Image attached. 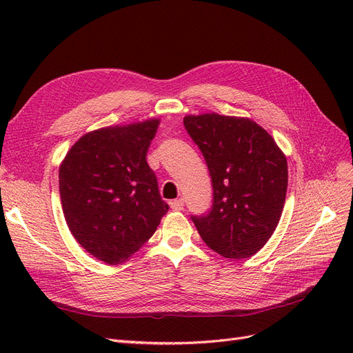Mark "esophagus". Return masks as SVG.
I'll return each instance as SVG.
<instances>
[{"label": "esophagus", "mask_w": 353, "mask_h": 353, "mask_svg": "<svg viewBox=\"0 0 353 353\" xmlns=\"http://www.w3.org/2000/svg\"><path fill=\"white\" fill-rule=\"evenodd\" d=\"M170 205V209L172 210H183L184 209V200L183 199H176V200H172L169 203Z\"/></svg>", "instance_id": "esophagus-1"}]
</instances>
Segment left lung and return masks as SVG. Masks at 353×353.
Masks as SVG:
<instances>
[{"mask_svg":"<svg viewBox=\"0 0 353 353\" xmlns=\"http://www.w3.org/2000/svg\"><path fill=\"white\" fill-rule=\"evenodd\" d=\"M184 126L205 156L213 187L208 216H193L212 250L243 259L258 253L279 225L287 193V157L249 117L187 114Z\"/></svg>","mask_w":353,"mask_h":353,"instance_id":"left-lung-1","label":"left lung"}]
</instances>
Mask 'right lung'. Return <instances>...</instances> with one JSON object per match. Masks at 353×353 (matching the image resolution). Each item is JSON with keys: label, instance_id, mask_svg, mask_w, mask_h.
I'll use <instances>...</instances> for the list:
<instances>
[{"label": "right lung", "instance_id": "add662e5", "mask_svg": "<svg viewBox=\"0 0 353 353\" xmlns=\"http://www.w3.org/2000/svg\"><path fill=\"white\" fill-rule=\"evenodd\" d=\"M160 119L104 126L83 134L59 168L68 227L104 263L130 259L157 230L168 205L147 163Z\"/></svg>", "mask_w": 353, "mask_h": 353}]
</instances>
